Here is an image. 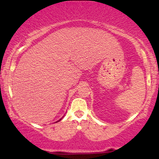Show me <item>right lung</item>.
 <instances>
[{
	"label": "right lung",
	"mask_w": 159,
	"mask_h": 159,
	"mask_svg": "<svg viewBox=\"0 0 159 159\" xmlns=\"http://www.w3.org/2000/svg\"><path fill=\"white\" fill-rule=\"evenodd\" d=\"M60 120H58V121H60Z\"/></svg>",
	"instance_id": "1"
}]
</instances>
